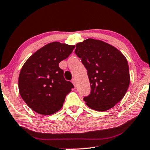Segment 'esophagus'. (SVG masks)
Masks as SVG:
<instances>
[{
    "label": "esophagus",
    "mask_w": 150,
    "mask_h": 150,
    "mask_svg": "<svg viewBox=\"0 0 150 150\" xmlns=\"http://www.w3.org/2000/svg\"><path fill=\"white\" fill-rule=\"evenodd\" d=\"M71 83L74 84V86L75 87H76V81L75 79H72V80H71Z\"/></svg>",
    "instance_id": "1"
}]
</instances>
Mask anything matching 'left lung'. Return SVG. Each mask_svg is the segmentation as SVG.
<instances>
[{
    "label": "left lung",
    "instance_id": "8db88e82",
    "mask_svg": "<svg viewBox=\"0 0 150 150\" xmlns=\"http://www.w3.org/2000/svg\"><path fill=\"white\" fill-rule=\"evenodd\" d=\"M75 53L87 69L91 91L84 97L86 105L103 112L115 106L130 83L127 59L118 49L100 40H84L76 45Z\"/></svg>",
    "mask_w": 150,
    "mask_h": 150
}]
</instances>
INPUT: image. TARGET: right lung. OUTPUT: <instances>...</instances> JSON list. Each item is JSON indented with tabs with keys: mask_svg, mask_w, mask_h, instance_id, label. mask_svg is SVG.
Instances as JSON below:
<instances>
[{
	"mask_svg": "<svg viewBox=\"0 0 150 150\" xmlns=\"http://www.w3.org/2000/svg\"><path fill=\"white\" fill-rule=\"evenodd\" d=\"M74 47L52 42L34 52L23 65L18 80L19 94L36 113L50 115L62 107L74 85L65 80L59 63L67 59Z\"/></svg>",
	"mask_w": 150,
	"mask_h": 150,
	"instance_id": "add662e5",
	"label": "right lung"
}]
</instances>
